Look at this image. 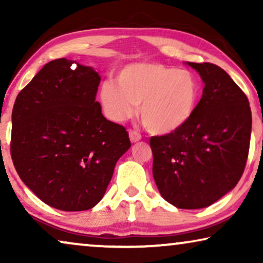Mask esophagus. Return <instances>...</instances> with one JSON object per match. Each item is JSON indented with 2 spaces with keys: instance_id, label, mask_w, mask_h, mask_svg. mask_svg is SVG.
I'll use <instances>...</instances> for the list:
<instances>
[{
  "instance_id": "obj_1",
  "label": "esophagus",
  "mask_w": 263,
  "mask_h": 263,
  "mask_svg": "<svg viewBox=\"0 0 263 263\" xmlns=\"http://www.w3.org/2000/svg\"><path fill=\"white\" fill-rule=\"evenodd\" d=\"M129 139H130L132 142H138L141 140V134H139L138 132L133 130V129H129Z\"/></svg>"
}]
</instances>
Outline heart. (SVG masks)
<instances>
[{
  "label": "heart",
  "instance_id": "b5f03b06",
  "mask_svg": "<svg viewBox=\"0 0 263 263\" xmlns=\"http://www.w3.org/2000/svg\"><path fill=\"white\" fill-rule=\"evenodd\" d=\"M117 84L105 81L100 87L104 112L111 121L123 122L139 105L142 124L152 134H168L183 127L199 99V84L190 71L159 63L125 67Z\"/></svg>",
  "mask_w": 263,
  "mask_h": 263
}]
</instances>
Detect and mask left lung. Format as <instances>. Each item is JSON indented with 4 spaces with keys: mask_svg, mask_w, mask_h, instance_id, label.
<instances>
[{
    "mask_svg": "<svg viewBox=\"0 0 263 263\" xmlns=\"http://www.w3.org/2000/svg\"><path fill=\"white\" fill-rule=\"evenodd\" d=\"M204 82L193 116L177 130L152 136L153 177L160 195L182 210L211 206L246 168L251 110L246 93L220 67L193 63Z\"/></svg>",
    "mask_w": 263,
    "mask_h": 263,
    "instance_id": "1",
    "label": "left lung"
}]
</instances>
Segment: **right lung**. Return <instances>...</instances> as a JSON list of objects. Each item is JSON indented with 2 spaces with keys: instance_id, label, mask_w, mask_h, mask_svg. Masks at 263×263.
Here are the masks:
<instances>
[{
  "instance_id": "add662e5",
  "label": "right lung",
  "mask_w": 263,
  "mask_h": 263,
  "mask_svg": "<svg viewBox=\"0 0 263 263\" xmlns=\"http://www.w3.org/2000/svg\"><path fill=\"white\" fill-rule=\"evenodd\" d=\"M100 77L66 59L46 63L15 99L10 156L25 184L57 210H91L130 147L96 100Z\"/></svg>"
}]
</instances>
